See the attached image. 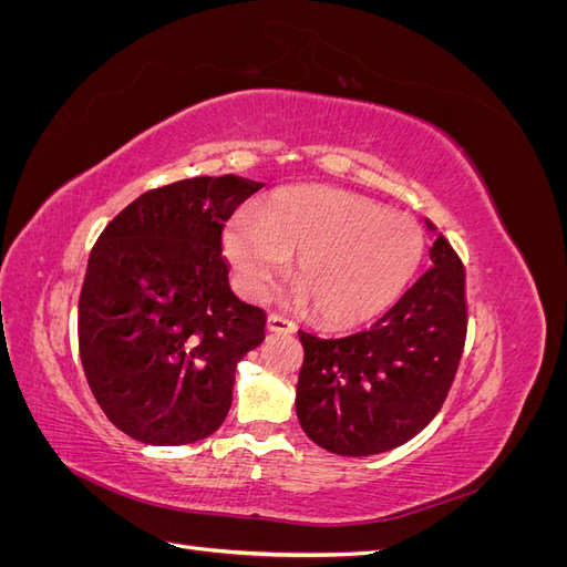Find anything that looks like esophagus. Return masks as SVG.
<instances>
[{"label": "esophagus", "instance_id": "esophagus-1", "mask_svg": "<svg viewBox=\"0 0 567 567\" xmlns=\"http://www.w3.org/2000/svg\"><path fill=\"white\" fill-rule=\"evenodd\" d=\"M267 331H271V333H293L296 331V321L290 319V317H286V315L274 312L269 317V321H267Z\"/></svg>", "mask_w": 567, "mask_h": 567}]
</instances>
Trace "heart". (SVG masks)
Here are the masks:
<instances>
[{
    "label": "heart",
    "mask_w": 567,
    "mask_h": 567,
    "mask_svg": "<svg viewBox=\"0 0 567 567\" xmlns=\"http://www.w3.org/2000/svg\"><path fill=\"white\" fill-rule=\"evenodd\" d=\"M425 248L416 219L338 188L298 186L269 198L257 217L234 219L225 250L250 296H265L296 260V281L319 319L364 323L398 300Z\"/></svg>",
    "instance_id": "1"
}]
</instances>
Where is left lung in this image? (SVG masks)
<instances>
[{"mask_svg":"<svg viewBox=\"0 0 567 567\" xmlns=\"http://www.w3.org/2000/svg\"><path fill=\"white\" fill-rule=\"evenodd\" d=\"M427 227H435L427 221ZM466 267L440 231L431 267L375 321L342 338L300 331L296 411L302 431L340 456L400 447L435 419L466 346Z\"/></svg>","mask_w":567,"mask_h":567,"instance_id":"left-lung-1","label":"left lung"}]
</instances>
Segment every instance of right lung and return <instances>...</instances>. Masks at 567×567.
Instances as JSON below:
<instances>
[{"mask_svg":"<svg viewBox=\"0 0 567 567\" xmlns=\"http://www.w3.org/2000/svg\"><path fill=\"white\" fill-rule=\"evenodd\" d=\"M260 188L236 175L165 184L96 238L78 302L80 359L125 435L188 444L227 419L236 364L265 340L267 315L231 293L221 231Z\"/></svg>","mask_w":567,"mask_h":567,"instance_id":"obj_1","label":"right lung"}]
</instances>
